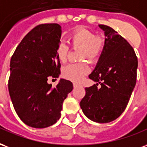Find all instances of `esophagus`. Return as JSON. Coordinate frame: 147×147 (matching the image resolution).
Instances as JSON below:
<instances>
[{
  "label": "esophagus",
  "instance_id": "1",
  "mask_svg": "<svg viewBox=\"0 0 147 147\" xmlns=\"http://www.w3.org/2000/svg\"><path fill=\"white\" fill-rule=\"evenodd\" d=\"M78 86H79V84H77V83H74V88H77Z\"/></svg>",
  "mask_w": 147,
  "mask_h": 147
}]
</instances>
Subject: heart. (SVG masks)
Returning <instances> with one entry per match:
<instances>
[{
	"instance_id": "heart-1",
	"label": "heart",
	"mask_w": 147,
	"mask_h": 147,
	"mask_svg": "<svg viewBox=\"0 0 147 147\" xmlns=\"http://www.w3.org/2000/svg\"><path fill=\"white\" fill-rule=\"evenodd\" d=\"M70 42L74 47H81V59L96 60L104 48L105 40L102 36H94L92 31L78 27L73 31L69 37ZM69 48L64 43H60L56 49V55L61 63H66ZM90 71V66L87 63H72L63 69V75L67 79L74 81H81Z\"/></svg>"
}]
</instances>
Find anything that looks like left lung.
<instances>
[{
  "instance_id": "8db88e82",
  "label": "left lung",
  "mask_w": 147,
  "mask_h": 147,
  "mask_svg": "<svg viewBox=\"0 0 147 147\" xmlns=\"http://www.w3.org/2000/svg\"><path fill=\"white\" fill-rule=\"evenodd\" d=\"M98 27L104 31V48L88 76L96 84L85 88L80 106L91 121L109 123L121 116L128 105L136 84L138 60L132 47L117 32L108 26Z\"/></svg>"
}]
</instances>
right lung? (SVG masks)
<instances>
[{"mask_svg": "<svg viewBox=\"0 0 147 147\" xmlns=\"http://www.w3.org/2000/svg\"><path fill=\"white\" fill-rule=\"evenodd\" d=\"M61 29L57 23L37 26L24 37L11 59L9 95L19 118L32 128L54 125L73 90L72 82L63 78L55 88L48 83L49 77L60 74L56 49Z\"/></svg>", "mask_w": 147, "mask_h": 147, "instance_id": "right-lung-1", "label": "right lung"}]
</instances>
